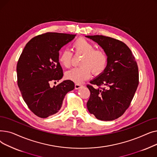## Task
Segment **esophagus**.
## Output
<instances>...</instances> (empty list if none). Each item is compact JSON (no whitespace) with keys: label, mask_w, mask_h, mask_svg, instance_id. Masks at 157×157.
<instances>
[{"label":"esophagus","mask_w":157,"mask_h":157,"mask_svg":"<svg viewBox=\"0 0 157 157\" xmlns=\"http://www.w3.org/2000/svg\"><path fill=\"white\" fill-rule=\"evenodd\" d=\"M83 85H81V84H79V83H77V84H75V89L76 90H78L79 88H81V87H83Z\"/></svg>","instance_id":"obj_1"}]
</instances>
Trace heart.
Returning a JSON list of instances; mask_svg holds the SVG:
<instances>
[{"label":"heart","instance_id":"b5f03b06","mask_svg":"<svg viewBox=\"0 0 157 157\" xmlns=\"http://www.w3.org/2000/svg\"><path fill=\"white\" fill-rule=\"evenodd\" d=\"M71 46L74 52L83 55V57L81 62L82 67L74 68L66 73L65 77L67 79L81 83L90 77L92 71L97 76L105 70L108 64V56L105 52L95 49L92 43L83 37L76 39ZM71 59L72 53L69 50H63L60 54L59 60L65 67H69Z\"/></svg>","mask_w":157,"mask_h":157}]
</instances>
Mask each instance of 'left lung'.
Segmentation results:
<instances>
[{"instance_id": "1", "label": "left lung", "mask_w": 157, "mask_h": 157, "mask_svg": "<svg viewBox=\"0 0 157 157\" xmlns=\"http://www.w3.org/2000/svg\"><path fill=\"white\" fill-rule=\"evenodd\" d=\"M108 55L105 70L86 86L90 96L86 105L98 120L111 121L128 109L139 85L137 64L130 48L121 41L104 36H87Z\"/></svg>"}]
</instances>
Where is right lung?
<instances>
[{
    "label": "right lung",
    "instance_id": "obj_1",
    "mask_svg": "<svg viewBox=\"0 0 157 157\" xmlns=\"http://www.w3.org/2000/svg\"><path fill=\"white\" fill-rule=\"evenodd\" d=\"M75 36L56 32L39 35L29 41L19 58L16 66L18 86L29 108L40 118L59 112L65 95L74 88L71 80L53 88L49 84L63 77L59 51Z\"/></svg>",
    "mask_w": 157,
    "mask_h": 157
}]
</instances>
